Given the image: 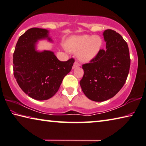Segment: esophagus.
<instances>
[{"label":"esophagus","mask_w":146,"mask_h":146,"mask_svg":"<svg viewBox=\"0 0 146 146\" xmlns=\"http://www.w3.org/2000/svg\"><path fill=\"white\" fill-rule=\"evenodd\" d=\"M80 66V64L79 63V62L77 61H75L74 63L73 64V66H72V68H77L78 66Z\"/></svg>","instance_id":"obj_1"}]
</instances>
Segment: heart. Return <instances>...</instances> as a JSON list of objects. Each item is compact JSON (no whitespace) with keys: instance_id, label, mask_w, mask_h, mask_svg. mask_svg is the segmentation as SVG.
<instances>
[{"instance_id":"b5f03b06","label":"heart","mask_w":146,"mask_h":146,"mask_svg":"<svg viewBox=\"0 0 146 146\" xmlns=\"http://www.w3.org/2000/svg\"><path fill=\"white\" fill-rule=\"evenodd\" d=\"M102 46V39L98 35H83L70 37L66 43L69 51L76 53L81 61L88 62L96 56Z\"/></svg>"}]
</instances>
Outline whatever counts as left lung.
Masks as SVG:
<instances>
[{
    "mask_svg": "<svg viewBox=\"0 0 146 146\" xmlns=\"http://www.w3.org/2000/svg\"><path fill=\"white\" fill-rule=\"evenodd\" d=\"M106 50L100 49L89 63L83 64L84 74L80 81L83 93L94 102H104L114 96L125 84L130 68L127 43L116 31L104 32Z\"/></svg>",
    "mask_w": 146,
    "mask_h": 146,
    "instance_id": "1",
    "label": "left lung"
}]
</instances>
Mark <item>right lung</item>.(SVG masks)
<instances>
[{
	"instance_id": "obj_1",
	"label": "right lung",
	"mask_w": 146,
	"mask_h": 146,
	"mask_svg": "<svg viewBox=\"0 0 146 146\" xmlns=\"http://www.w3.org/2000/svg\"><path fill=\"white\" fill-rule=\"evenodd\" d=\"M47 30L32 28L20 36L13 56V75L21 89L37 100H46L58 91L74 59L60 61L54 53L35 49L37 40L47 38Z\"/></svg>"
}]
</instances>
